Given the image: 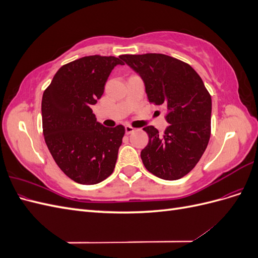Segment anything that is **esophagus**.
<instances>
[{
  "label": "esophagus",
  "instance_id": "1",
  "mask_svg": "<svg viewBox=\"0 0 258 258\" xmlns=\"http://www.w3.org/2000/svg\"><path fill=\"white\" fill-rule=\"evenodd\" d=\"M135 130H136V129H135L134 127L129 126V124H127V126H124V131H126V134H127V135L132 134V132H134Z\"/></svg>",
  "mask_w": 258,
  "mask_h": 258
}]
</instances>
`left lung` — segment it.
I'll return each instance as SVG.
<instances>
[{"instance_id": "left-lung-1", "label": "left lung", "mask_w": 258, "mask_h": 258, "mask_svg": "<svg viewBox=\"0 0 258 258\" xmlns=\"http://www.w3.org/2000/svg\"><path fill=\"white\" fill-rule=\"evenodd\" d=\"M119 58L141 77L150 102L168 111L163 135L154 126L143 128L150 138L141 152L145 168L168 181L183 177L197 165L210 140L212 100L204 82L189 64L167 54Z\"/></svg>"}]
</instances>
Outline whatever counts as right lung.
Listing matches in <instances>:
<instances>
[{
	"label": "right lung",
	"mask_w": 258,
	"mask_h": 258,
	"mask_svg": "<svg viewBox=\"0 0 258 258\" xmlns=\"http://www.w3.org/2000/svg\"><path fill=\"white\" fill-rule=\"evenodd\" d=\"M117 64L123 63L112 56L77 59L61 67L43 93L46 145L62 172L76 183L98 184L114 171L124 127H104L92 105Z\"/></svg>",
	"instance_id": "add662e5"
}]
</instances>
